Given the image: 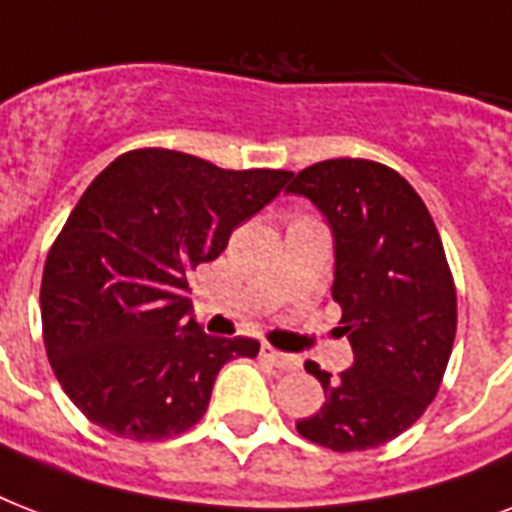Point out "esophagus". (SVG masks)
<instances>
[{
    "label": "esophagus",
    "instance_id": "1",
    "mask_svg": "<svg viewBox=\"0 0 512 512\" xmlns=\"http://www.w3.org/2000/svg\"><path fill=\"white\" fill-rule=\"evenodd\" d=\"M260 358L268 361L271 366H276V369H281V372H295V369H300V358L292 356V353H281L273 345H263L260 348Z\"/></svg>",
    "mask_w": 512,
    "mask_h": 512
}]
</instances>
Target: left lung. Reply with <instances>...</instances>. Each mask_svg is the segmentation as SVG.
<instances>
[{"label": "left lung", "mask_w": 512, "mask_h": 512, "mask_svg": "<svg viewBox=\"0 0 512 512\" xmlns=\"http://www.w3.org/2000/svg\"><path fill=\"white\" fill-rule=\"evenodd\" d=\"M335 233V287L353 366L332 377L316 361L327 404L297 433L332 452H364L412 428L436 398L457 335V289L425 201L396 170L327 159L292 175Z\"/></svg>", "instance_id": "8db88e82"}]
</instances>
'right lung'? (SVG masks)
Instances as JSON below:
<instances>
[{
  "mask_svg": "<svg viewBox=\"0 0 512 512\" xmlns=\"http://www.w3.org/2000/svg\"><path fill=\"white\" fill-rule=\"evenodd\" d=\"M289 177L135 148L87 185L39 292L52 372L87 420L130 441L180 436L207 412L223 364L260 353L252 337L201 332L188 276Z\"/></svg>",
  "mask_w": 512,
  "mask_h": 512,
  "instance_id": "add662e5",
  "label": "right lung"
}]
</instances>
